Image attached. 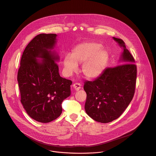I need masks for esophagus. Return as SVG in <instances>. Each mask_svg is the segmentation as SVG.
Wrapping results in <instances>:
<instances>
[{
	"label": "esophagus",
	"mask_w": 156,
	"mask_h": 156,
	"mask_svg": "<svg viewBox=\"0 0 156 156\" xmlns=\"http://www.w3.org/2000/svg\"><path fill=\"white\" fill-rule=\"evenodd\" d=\"M81 84H80V83H75V84H73V89L74 90H75V91H78L81 88Z\"/></svg>",
	"instance_id": "34e87169"
}]
</instances>
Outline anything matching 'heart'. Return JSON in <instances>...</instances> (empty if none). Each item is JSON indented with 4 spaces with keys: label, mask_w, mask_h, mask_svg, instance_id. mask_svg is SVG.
Returning <instances> with one entry per match:
<instances>
[{
    "label": "heart",
    "mask_w": 156,
    "mask_h": 156,
    "mask_svg": "<svg viewBox=\"0 0 156 156\" xmlns=\"http://www.w3.org/2000/svg\"><path fill=\"white\" fill-rule=\"evenodd\" d=\"M101 44L87 41L78 44L72 50V54H66L63 60L66 75L71 76L78 70V64H82L81 73L87 80L100 76L108 61V54L102 49Z\"/></svg>",
    "instance_id": "obj_1"
}]
</instances>
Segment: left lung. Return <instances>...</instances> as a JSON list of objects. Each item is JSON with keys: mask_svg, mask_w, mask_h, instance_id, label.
I'll list each match as a JSON object with an SVG mask.
<instances>
[{"mask_svg": "<svg viewBox=\"0 0 156 156\" xmlns=\"http://www.w3.org/2000/svg\"><path fill=\"white\" fill-rule=\"evenodd\" d=\"M113 39L123 49L120 65L106 69L94 81H87L84 85L86 112L103 123L112 122L122 114L134 96L136 80L134 58L123 40L114 37Z\"/></svg>", "mask_w": 156, "mask_h": 156, "instance_id": "1", "label": "left lung"}]
</instances>
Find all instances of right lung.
Segmentation results:
<instances>
[{
    "mask_svg": "<svg viewBox=\"0 0 156 156\" xmlns=\"http://www.w3.org/2000/svg\"><path fill=\"white\" fill-rule=\"evenodd\" d=\"M56 34H40L26 47L20 61L17 80L21 102L37 122L49 123L62 112V102L70 96L72 81L61 77L57 63Z\"/></svg>",
    "mask_w": 156,
    "mask_h": 156,
    "instance_id": "1",
    "label": "right lung"
}]
</instances>
